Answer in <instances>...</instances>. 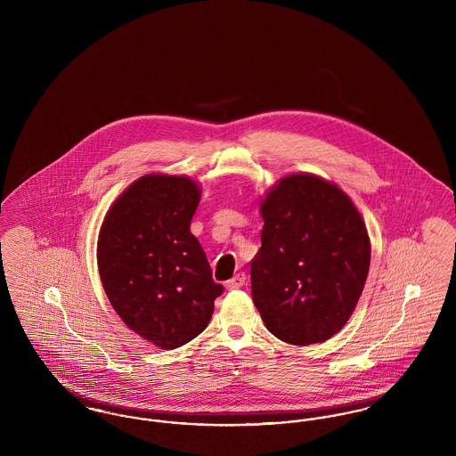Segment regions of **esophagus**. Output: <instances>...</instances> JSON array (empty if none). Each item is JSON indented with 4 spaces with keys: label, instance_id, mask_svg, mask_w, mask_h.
Wrapping results in <instances>:
<instances>
[{
    "label": "esophagus",
    "instance_id": "1",
    "mask_svg": "<svg viewBox=\"0 0 456 456\" xmlns=\"http://www.w3.org/2000/svg\"><path fill=\"white\" fill-rule=\"evenodd\" d=\"M246 282V273L244 272H239L236 273L229 282H227V289L229 290H234V289H240L242 285Z\"/></svg>",
    "mask_w": 456,
    "mask_h": 456
}]
</instances>
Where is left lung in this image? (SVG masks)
<instances>
[{
    "instance_id": "8db88e82",
    "label": "left lung",
    "mask_w": 456,
    "mask_h": 456,
    "mask_svg": "<svg viewBox=\"0 0 456 456\" xmlns=\"http://www.w3.org/2000/svg\"><path fill=\"white\" fill-rule=\"evenodd\" d=\"M261 248L251 261V296L282 342H325L346 325L368 279V231L342 190L294 174L261 203Z\"/></svg>"
}]
</instances>
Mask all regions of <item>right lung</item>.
I'll return each mask as SVG.
<instances>
[{"instance_id": "obj_1", "label": "right lung", "mask_w": 456, "mask_h": 456, "mask_svg": "<svg viewBox=\"0 0 456 456\" xmlns=\"http://www.w3.org/2000/svg\"><path fill=\"white\" fill-rule=\"evenodd\" d=\"M198 201L193 179L149 174L114 201L99 234L109 301L133 331L164 350L198 337L224 292L190 232Z\"/></svg>"}]
</instances>
